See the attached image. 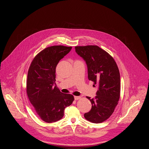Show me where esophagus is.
<instances>
[{
  "mask_svg": "<svg viewBox=\"0 0 149 149\" xmlns=\"http://www.w3.org/2000/svg\"><path fill=\"white\" fill-rule=\"evenodd\" d=\"M81 97H78V96H75L74 97V99L75 100H78V99H81Z\"/></svg>",
  "mask_w": 149,
  "mask_h": 149,
  "instance_id": "34e87169",
  "label": "esophagus"
}]
</instances>
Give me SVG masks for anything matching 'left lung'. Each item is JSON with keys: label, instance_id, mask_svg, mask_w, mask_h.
Segmentation results:
<instances>
[{"label": "left lung", "instance_id": "1", "mask_svg": "<svg viewBox=\"0 0 149 149\" xmlns=\"http://www.w3.org/2000/svg\"><path fill=\"white\" fill-rule=\"evenodd\" d=\"M75 51L84 60L88 78L98 85L96 96L91 99V110L84 114L87 120L99 123L113 113L120 97V74L113 58L97 46H76Z\"/></svg>", "mask_w": 149, "mask_h": 149}]
</instances>
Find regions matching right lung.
Returning a JSON list of instances; mask_svg holds the SVG:
<instances>
[{
    "mask_svg": "<svg viewBox=\"0 0 149 149\" xmlns=\"http://www.w3.org/2000/svg\"><path fill=\"white\" fill-rule=\"evenodd\" d=\"M71 47L53 46L40 51L33 58L28 71L27 94L36 114L47 123L63 118L74 96L61 92L55 84L58 63L71 51Z\"/></svg>",
    "mask_w": 149,
    "mask_h": 149,
    "instance_id": "1",
    "label": "right lung"
}]
</instances>
